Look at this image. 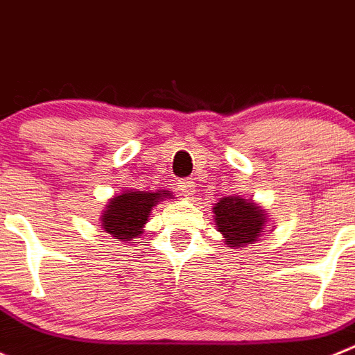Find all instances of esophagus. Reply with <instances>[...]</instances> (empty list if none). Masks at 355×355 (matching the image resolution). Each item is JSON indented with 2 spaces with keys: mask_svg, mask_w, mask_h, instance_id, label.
<instances>
[{
  "mask_svg": "<svg viewBox=\"0 0 355 355\" xmlns=\"http://www.w3.org/2000/svg\"><path fill=\"white\" fill-rule=\"evenodd\" d=\"M177 191L185 198H191L194 194V182L191 178H185V180H178Z\"/></svg>",
  "mask_w": 355,
  "mask_h": 355,
  "instance_id": "34e87169",
  "label": "esophagus"
}]
</instances>
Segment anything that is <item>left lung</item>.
Segmentation results:
<instances>
[{"label":"left lung","instance_id":"obj_1","mask_svg":"<svg viewBox=\"0 0 355 355\" xmlns=\"http://www.w3.org/2000/svg\"><path fill=\"white\" fill-rule=\"evenodd\" d=\"M212 210L217 230L223 233L225 244L232 249L257 242L267 223V214L257 203L241 196L221 198Z\"/></svg>","mask_w":355,"mask_h":355}]
</instances>
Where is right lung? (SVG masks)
Instances as JSON below:
<instances>
[{
    "instance_id": "1",
    "label": "right lung",
    "mask_w": 355,
    "mask_h": 355,
    "mask_svg": "<svg viewBox=\"0 0 355 355\" xmlns=\"http://www.w3.org/2000/svg\"><path fill=\"white\" fill-rule=\"evenodd\" d=\"M171 198L170 191H122L118 196L107 201L106 210H102V228L120 241H132L143 233V226L150 217V210L159 201Z\"/></svg>"
}]
</instances>
